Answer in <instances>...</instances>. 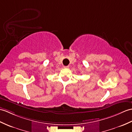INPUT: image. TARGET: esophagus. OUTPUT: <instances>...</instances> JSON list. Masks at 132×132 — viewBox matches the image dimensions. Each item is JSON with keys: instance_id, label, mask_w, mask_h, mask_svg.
<instances>
[{"instance_id": "1", "label": "esophagus", "mask_w": 132, "mask_h": 132, "mask_svg": "<svg viewBox=\"0 0 132 132\" xmlns=\"http://www.w3.org/2000/svg\"><path fill=\"white\" fill-rule=\"evenodd\" d=\"M63 67H64V68H65V69H68L69 66H64Z\"/></svg>"}]
</instances>
